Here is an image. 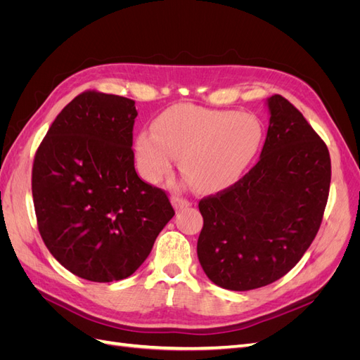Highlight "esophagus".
Wrapping results in <instances>:
<instances>
[{"mask_svg":"<svg viewBox=\"0 0 360 360\" xmlns=\"http://www.w3.org/2000/svg\"><path fill=\"white\" fill-rule=\"evenodd\" d=\"M171 204L174 205V209L176 210H183V209H186V207H189L192 202L186 198L179 197V195H174V197L171 198Z\"/></svg>","mask_w":360,"mask_h":360,"instance_id":"esophagus-1","label":"esophagus"}]
</instances>
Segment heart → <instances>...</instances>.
Wrapping results in <instances>:
<instances>
[{"mask_svg":"<svg viewBox=\"0 0 360 360\" xmlns=\"http://www.w3.org/2000/svg\"><path fill=\"white\" fill-rule=\"evenodd\" d=\"M263 143L254 115L230 110L180 105L163 112L136 136L135 153L143 176L158 183L180 158L181 172L200 191H221L240 180Z\"/></svg>","mask_w":360,"mask_h":360,"instance_id":"1","label":"heart"}]
</instances>
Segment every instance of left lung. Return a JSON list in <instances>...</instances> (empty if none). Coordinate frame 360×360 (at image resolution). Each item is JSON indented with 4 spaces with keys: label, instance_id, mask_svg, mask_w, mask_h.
Listing matches in <instances>:
<instances>
[{
    "label": "left lung",
    "instance_id": "left-lung-1",
    "mask_svg": "<svg viewBox=\"0 0 360 360\" xmlns=\"http://www.w3.org/2000/svg\"><path fill=\"white\" fill-rule=\"evenodd\" d=\"M259 160L243 179L198 204L197 252L213 284L248 291L278 281L299 263L321 225L330 156L302 112L271 96Z\"/></svg>",
    "mask_w": 360,
    "mask_h": 360
}]
</instances>
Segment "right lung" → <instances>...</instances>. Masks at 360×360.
I'll return each instance as SVG.
<instances>
[{
	"mask_svg": "<svg viewBox=\"0 0 360 360\" xmlns=\"http://www.w3.org/2000/svg\"><path fill=\"white\" fill-rule=\"evenodd\" d=\"M127 97L85 91L53 120L37 148L31 191L40 236L73 275L93 282L130 276L174 209L138 177Z\"/></svg>",
	"mask_w": 360,
	"mask_h": 360,
	"instance_id": "obj_1",
	"label": "right lung"
}]
</instances>
